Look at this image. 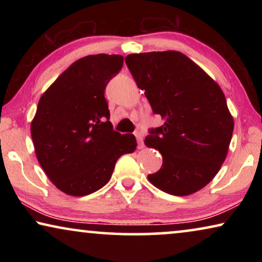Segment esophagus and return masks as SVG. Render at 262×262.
I'll list each match as a JSON object with an SVG mask.
<instances>
[{
    "instance_id": "esophagus-1",
    "label": "esophagus",
    "mask_w": 262,
    "mask_h": 262,
    "mask_svg": "<svg viewBox=\"0 0 262 262\" xmlns=\"http://www.w3.org/2000/svg\"><path fill=\"white\" fill-rule=\"evenodd\" d=\"M135 136L136 138H137V142H138V149H142L143 148V137H144V132L142 130H137L135 132Z\"/></svg>"
}]
</instances>
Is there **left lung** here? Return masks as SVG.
Returning <instances> with one entry per match:
<instances>
[{"label": "left lung", "instance_id": "left-lung-1", "mask_svg": "<svg viewBox=\"0 0 262 262\" xmlns=\"http://www.w3.org/2000/svg\"><path fill=\"white\" fill-rule=\"evenodd\" d=\"M125 63L152 112L164 120L144 141L163 160L149 181L173 195L205 187L221 169L234 131L220 85L178 51L134 53Z\"/></svg>", "mask_w": 262, "mask_h": 262}]
</instances>
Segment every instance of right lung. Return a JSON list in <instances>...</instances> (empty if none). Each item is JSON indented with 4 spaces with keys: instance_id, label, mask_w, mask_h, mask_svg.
Instances as JSON below:
<instances>
[{
    "instance_id": "right-lung-1",
    "label": "right lung",
    "mask_w": 262,
    "mask_h": 262,
    "mask_svg": "<svg viewBox=\"0 0 262 262\" xmlns=\"http://www.w3.org/2000/svg\"><path fill=\"white\" fill-rule=\"evenodd\" d=\"M120 55H92L71 64L39 100L31 124L35 155L52 184L83 196L110 181L118 159L136 150L132 134L114 131L105 89L123 68Z\"/></svg>"
}]
</instances>
